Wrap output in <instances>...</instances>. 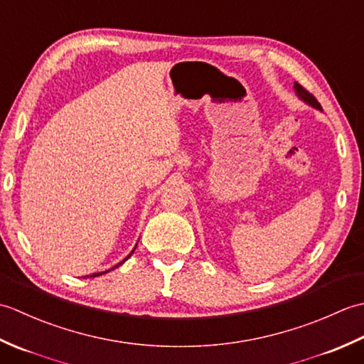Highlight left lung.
Listing matches in <instances>:
<instances>
[{
    "instance_id": "obj_1",
    "label": "left lung",
    "mask_w": 364,
    "mask_h": 364,
    "mask_svg": "<svg viewBox=\"0 0 364 364\" xmlns=\"http://www.w3.org/2000/svg\"><path fill=\"white\" fill-rule=\"evenodd\" d=\"M294 90H296L297 97H299L300 100H304V102H305L306 105H310V106L316 107V109H322L318 100H316V98H314V97L310 94V92H308L305 87H301L299 82H294Z\"/></svg>"
}]
</instances>
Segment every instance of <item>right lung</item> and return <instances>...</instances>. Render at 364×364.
<instances>
[{"mask_svg":"<svg viewBox=\"0 0 364 364\" xmlns=\"http://www.w3.org/2000/svg\"><path fill=\"white\" fill-rule=\"evenodd\" d=\"M134 250H136V247H134V249H133V252H134ZM133 252H131V253L128 255V257H127L125 259H123L122 262H125V261H127V259L131 257V255H133ZM122 262H119V264H117V266H114V267H119V266L122 264ZM114 267H112V269H114ZM112 269H109V270H112ZM109 270H106V272H109ZM106 272H97V274H92V275H89V277H98V275H103V274H106ZM84 278H86V277H84Z\"/></svg>","mask_w":364,"mask_h":364,"instance_id":"add662e5","label":"right lung"}]
</instances>
